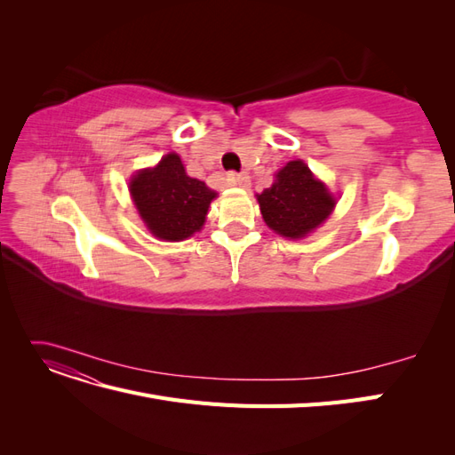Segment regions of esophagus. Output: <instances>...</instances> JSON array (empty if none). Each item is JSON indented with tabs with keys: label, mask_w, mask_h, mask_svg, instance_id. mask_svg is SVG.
<instances>
[{
	"label": "esophagus",
	"mask_w": 455,
	"mask_h": 455,
	"mask_svg": "<svg viewBox=\"0 0 455 455\" xmlns=\"http://www.w3.org/2000/svg\"><path fill=\"white\" fill-rule=\"evenodd\" d=\"M228 184L229 186H235V188H241V189H246L251 186V176L249 174H237V172H228Z\"/></svg>",
	"instance_id": "1"
}]
</instances>
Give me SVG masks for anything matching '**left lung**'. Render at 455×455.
<instances>
[{"label": "left lung", "instance_id": "left-lung-1", "mask_svg": "<svg viewBox=\"0 0 455 455\" xmlns=\"http://www.w3.org/2000/svg\"><path fill=\"white\" fill-rule=\"evenodd\" d=\"M264 222L281 237L301 239L332 214L336 197L304 161H288L271 188L256 196Z\"/></svg>", "mask_w": 455, "mask_h": 455}]
</instances>
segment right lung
<instances>
[{"mask_svg": "<svg viewBox=\"0 0 455 455\" xmlns=\"http://www.w3.org/2000/svg\"><path fill=\"white\" fill-rule=\"evenodd\" d=\"M131 197L146 228L163 241H184L204 226L211 201L218 196L186 174L178 154H167L154 169H142L129 182Z\"/></svg>", "mask_w": 455, "mask_h": 455, "instance_id": "1", "label": "right lung"}]
</instances>
